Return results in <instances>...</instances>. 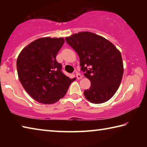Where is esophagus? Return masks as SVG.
Wrapping results in <instances>:
<instances>
[{
    "mask_svg": "<svg viewBox=\"0 0 147 147\" xmlns=\"http://www.w3.org/2000/svg\"><path fill=\"white\" fill-rule=\"evenodd\" d=\"M76 78H77V79H78V80H80V79L82 78V76L80 74L78 73L76 74Z\"/></svg>",
    "mask_w": 147,
    "mask_h": 147,
    "instance_id": "esophagus-1",
    "label": "esophagus"
}]
</instances>
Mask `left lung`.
<instances>
[{
  "label": "left lung",
  "mask_w": 147,
  "mask_h": 147,
  "mask_svg": "<svg viewBox=\"0 0 147 147\" xmlns=\"http://www.w3.org/2000/svg\"><path fill=\"white\" fill-rule=\"evenodd\" d=\"M65 39L78 54L81 69L86 71L84 76L91 82L90 88L84 92L86 98L93 104L109 100L123 78L120 51L108 39L90 32L74 34ZM88 66L90 67L88 69Z\"/></svg>",
  "instance_id": "1"
}]
</instances>
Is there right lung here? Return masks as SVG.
<instances>
[{
    "instance_id": "right-lung-1",
    "label": "right lung",
    "mask_w": 147,
    "mask_h": 147,
    "mask_svg": "<svg viewBox=\"0 0 147 147\" xmlns=\"http://www.w3.org/2000/svg\"><path fill=\"white\" fill-rule=\"evenodd\" d=\"M64 42L63 38L38 39L24 47L17 58L20 82L31 97L41 104L57 102L75 80L62 73L61 65L56 59Z\"/></svg>"
}]
</instances>
